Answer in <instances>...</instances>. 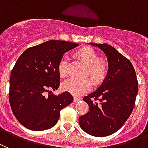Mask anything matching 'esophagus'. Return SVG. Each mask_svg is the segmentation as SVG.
Returning <instances> with one entry per match:
<instances>
[{
  "mask_svg": "<svg viewBox=\"0 0 148 148\" xmlns=\"http://www.w3.org/2000/svg\"><path fill=\"white\" fill-rule=\"evenodd\" d=\"M80 100H81V99H80V98H79V97H74V102H79Z\"/></svg>",
  "mask_w": 148,
  "mask_h": 148,
  "instance_id": "obj_1",
  "label": "esophagus"
}]
</instances>
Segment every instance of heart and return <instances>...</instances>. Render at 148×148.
Here are the masks:
<instances>
[{
	"label": "heart",
	"mask_w": 148,
	"mask_h": 148,
	"mask_svg": "<svg viewBox=\"0 0 148 148\" xmlns=\"http://www.w3.org/2000/svg\"><path fill=\"white\" fill-rule=\"evenodd\" d=\"M77 56L87 66L88 74L95 81H99L104 78L106 73V64L99 61V56L92 48L84 47L77 52ZM69 56L64 54L58 64V72L61 76L64 77L68 74ZM91 87V83L89 79H79L76 78H69L64 80L62 88L74 95H82Z\"/></svg>",
	"instance_id": "obj_1"
}]
</instances>
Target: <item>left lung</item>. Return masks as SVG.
Returning a JSON list of instances; mask_svg holds the SVG:
<instances>
[{"label": "left lung", "mask_w": 148, "mask_h": 148, "mask_svg": "<svg viewBox=\"0 0 148 148\" xmlns=\"http://www.w3.org/2000/svg\"><path fill=\"white\" fill-rule=\"evenodd\" d=\"M107 57L108 71L99 88L84 98L89 106L85 115L79 118L81 129L97 137L116 132L133 110L138 93L136 72L129 59L107 44L90 43Z\"/></svg>", "instance_id": "obj_1"}]
</instances>
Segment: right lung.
Masks as SVG:
<instances>
[{
	"label": "right lung",
	"mask_w": 148,
	"mask_h": 148,
	"mask_svg": "<svg viewBox=\"0 0 148 148\" xmlns=\"http://www.w3.org/2000/svg\"><path fill=\"white\" fill-rule=\"evenodd\" d=\"M78 44L59 40L27 49L12 70L9 103L22 125L34 131L51 129L58 123L60 111L73 102L69 92L52 93L60 85L58 64L64 53Z\"/></svg>",
	"instance_id": "1"
}]
</instances>
